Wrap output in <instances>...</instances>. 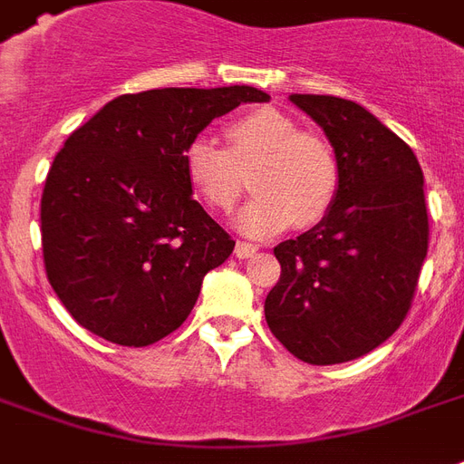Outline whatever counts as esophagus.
<instances>
[{
    "label": "esophagus",
    "mask_w": 464,
    "mask_h": 464,
    "mask_svg": "<svg viewBox=\"0 0 464 464\" xmlns=\"http://www.w3.org/2000/svg\"><path fill=\"white\" fill-rule=\"evenodd\" d=\"M256 253H257V246H253V243H246V240H238V243H236V257H240V260L253 257Z\"/></svg>",
    "instance_id": "obj_1"
}]
</instances>
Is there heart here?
I'll use <instances>...</instances> for the list:
<instances>
[{
    "label": "heart",
    "mask_w": 464,
    "mask_h": 464,
    "mask_svg": "<svg viewBox=\"0 0 464 464\" xmlns=\"http://www.w3.org/2000/svg\"><path fill=\"white\" fill-rule=\"evenodd\" d=\"M221 148L194 138L185 148V175L208 208L228 214L246 192L256 197L240 214L250 236L314 228L328 217L341 189V162L326 138L299 130L292 116L263 106L226 126Z\"/></svg>",
    "instance_id": "b5f03b06"
}]
</instances>
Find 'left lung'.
<instances>
[{
  "instance_id": "left-lung-1",
  "label": "left lung",
  "mask_w": 464,
  "mask_h": 464,
  "mask_svg": "<svg viewBox=\"0 0 464 464\" xmlns=\"http://www.w3.org/2000/svg\"><path fill=\"white\" fill-rule=\"evenodd\" d=\"M289 99L331 140L341 189L321 224L275 247L282 272L265 318L295 358L338 365L382 345L411 309L429 253L423 172L411 148L355 102Z\"/></svg>"
}]
</instances>
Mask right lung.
Wrapping results in <instances>:
<instances>
[{"instance_id":"add662e5","label":"right lung","mask_w":464,"mask_h":464,"mask_svg":"<svg viewBox=\"0 0 464 464\" xmlns=\"http://www.w3.org/2000/svg\"><path fill=\"white\" fill-rule=\"evenodd\" d=\"M256 87L121 94L72 130L41 197L45 275L80 326L143 348L185 324L236 240L192 199L185 148Z\"/></svg>"}]
</instances>
